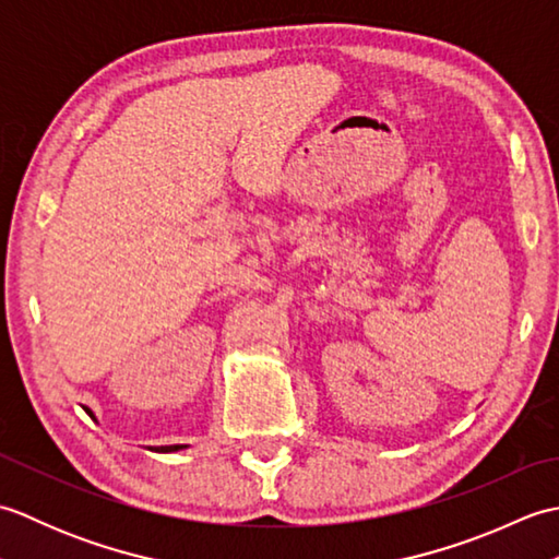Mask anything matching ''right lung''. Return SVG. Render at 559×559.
<instances>
[{"mask_svg":"<svg viewBox=\"0 0 559 559\" xmlns=\"http://www.w3.org/2000/svg\"><path fill=\"white\" fill-rule=\"evenodd\" d=\"M86 411L88 415H91V411L88 408H83ZM180 449H185V444H170V447H156V451H180Z\"/></svg>","mask_w":559,"mask_h":559,"instance_id":"add662e5","label":"right lung"}]
</instances>
